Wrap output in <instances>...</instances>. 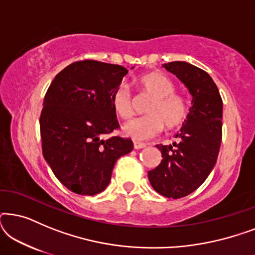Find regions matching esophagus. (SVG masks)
<instances>
[{
    "mask_svg": "<svg viewBox=\"0 0 255 255\" xmlns=\"http://www.w3.org/2000/svg\"><path fill=\"white\" fill-rule=\"evenodd\" d=\"M133 147H134L135 149H140V148H144V147H146V145H145V144H142V142L134 141V142H133Z\"/></svg>",
    "mask_w": 255,
    "mask_h": 255,
    "instance_id": "obj_1",
    "label": "esophagus"
}]
</instances>
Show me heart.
<instances>
[{
  "label": "heart",
  "mask_w": 255,
  "mask_h": 255,
  "mask_svg": "<svg viewBox=\"0 0 255 255\" xmlns=\"http://www.w3.org/2000/svg\"><path fill=\"white\" fill-rule=\"evenodd\" d=\"M141 88L153 99L147 108L148 116L135 118L124 125V133L137 141H145L158 135L163 125L168 130L179 128L187 120L189 107L187 100L175 92V85L162 73H148L142 75ZM111 104L118 116L128 120L133 115V100L127 83H121L111 94Z\"/></svg>",
  "instance_id": "obj_1"
}]
</instances>
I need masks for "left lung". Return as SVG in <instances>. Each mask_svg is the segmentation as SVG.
<instances>
[{
	"label": "left lung",
	"mask_w": 255,
	"mask_h": 255,
	"mask_svg": "<svg viewBox=\"0 0 255 255\" xmlns=\"http://www.w3.org/2000/svg\"><path fill=\"white\" fill-rule=\"evenodd\" d=\"M176 75L193 96L191 108L173 145H156L162 154L158 167L148 172L156 193L181 198L207 180L217 161L222 142L223 101L211 76L184 61L163 65Z\"/></svg>",
	"instance_id": "left-lung-1"
}]
</instances>
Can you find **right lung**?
Returning <instances> with one entry per match:
<instances>
[{
    "label": "right lung",
    "instance_id": "obj_1",
    "mask_svg": "<svg viewBox=\"0 0 255 255\" xmlns=\"http://www.w3.org/2000/svg\"><path fill=\"white\" fill-rule=\"evenodd\" d=\"M128 69L96 60L73 62L58 73L44 97L39 125L43 155L55 177L73 193L96 195L110 182L115 163L130 153L111 94Z\"/></svg>",
    "mask_w": 255,
    "mask_h": 255
}]
</instances>
